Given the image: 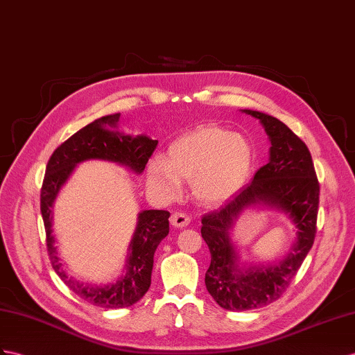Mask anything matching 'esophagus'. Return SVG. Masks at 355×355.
Segmentation results:
<instances>
[{
  "label": "esophagus",
  "instance_id": "esophagus-1",
  "mask_svg": "<svg viewBox=\"0 0 355 355\" xmlns=\"http://www.w3.org/2000/svg\"><path fill=\"white\" fill-rule=\"evenodd\" d=\"M190 223V217L184 213H174L171 216V225L175 228H184Z\"/></svg>",
  "mask_w": 355,
  "mask_h": 355
}]
</instances>
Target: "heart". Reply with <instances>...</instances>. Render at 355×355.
I'll list each match as a JSON object with an SVG mask.
<instances>
[{"label": "heart", "instance_id": "obj_1", "mask_svg": "<svg viewBox=\"0 0 355 355\" xmlns=\"http://www.w3.org/2000/svg\"><path fill=\"white\" fill-rule=\"evenodd\" d=\"M255 163V148L246 136L220 127H199L181 135L168 147L166 159L148 165V183L166 199L177 198L183 180L204 205L228 201L244 186Z\"/></svg>", "mask_w": 355, "mask_h": 355}]
</instances>
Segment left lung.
I'll use <instances>...</instances> for the list:
<instances>
[{
    "instance_id": "obj_1",
    "label": "left lung",
    "mask_w": 355,
    "mask_h": 355,
    "mask_svg": "<svg viewBox=\"0 0 355 355\" xmlns=\"http://www.w3.org/2000/svg\"><path fill=\"white\" fill-rule=\"evenodd\" d=\"M255 116L270 139V159L219 210L202 217V239L211 253L205 286L226 311H250L267 306L285 293L302 267L316 234L320 183L311 151L286 124L268 114L243 109ZM249 207H272L296 226V243L287 255L271 265L252 266L239 261L230 231Z\"/></svg>"
}]
</instances>
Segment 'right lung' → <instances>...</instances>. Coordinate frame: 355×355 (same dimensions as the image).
Wrapping results in <instances>:
<instances>
[{
    "mask_svg": "<svg viewBox=\"0 0 355 355\" xmlns=\"http://www.w3.org/2000/svg\"><path fill=\"white\" fill-rule=\"evenodd\" d=\"M120 114L97 118L84 129L62 142L51 156L44 174L40 210L46 230L48 252L53 270L61 280L85 302L105 309H121L135 304L151 285V271L160 241L169 234V213L165 210H144L138 214V223L129 244L124 272L112 284H84L70 276L60 259L52 231L53 204L61 187L80 162L107 160L125 166L135 174H142L145 165L157 147V141L147 135H127L118 130Z\"/></svg>",
    "mask_w": 355,
    "mask_h": 355,
    "instance_id": "obj_1",
    "label": "right lung"
}]
</instances>
